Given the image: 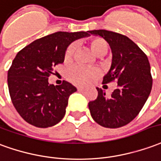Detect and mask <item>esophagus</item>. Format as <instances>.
Instances as JSON below:
<instances>
[{"mask_svg":"<svg viewBox=\"0 0 161 161\" xmlns=\"http://www.w3.org/2000/svg\"><path fill=\"white\" fill-rule=\"evenodd\" d=\"M77 90H78V91H83V90H84V87H83V86H77Z\"/></svg>","mask_w":161,"mask_h":161,"instance_id":"34e87169","label":"esophagus"}]
</instances>
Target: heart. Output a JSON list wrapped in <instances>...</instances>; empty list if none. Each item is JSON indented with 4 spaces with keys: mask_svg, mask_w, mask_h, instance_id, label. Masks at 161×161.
<instances>
[{
    "mask_svg": "<svg viewBox=\"0 0 161 161\" xmlns=\"http://www.w3.org/2000/svg\"><path fill=\"white\" fill-rule=\"evenodd\" d=\"M91 49L96 55H105L108 53V43L101 38L93 39L90 42ZM75 50V45L74 43L68 47L65 52V59L70 60ZM101 75V71L98 68H85L80 65H75L68 69V78L72 82L77 85H87Z\"/></svg>",
    "mask_w": 161,
    "mask_h": 161,
    "instance_id": "b5f03b06",
    "label": "heart"
}]
</instances>
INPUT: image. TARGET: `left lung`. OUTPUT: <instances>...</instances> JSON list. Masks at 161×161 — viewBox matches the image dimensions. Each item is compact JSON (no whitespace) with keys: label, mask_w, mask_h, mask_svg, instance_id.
<instances>
[{"label":"left lung","mask_w":161,"mask_h":161,"mask_svg":"<svg viewBox=\"0 0 161 161\" xmlns=\"http://www.w3.org/2000/svg\"><path fill=\"white\" fill-rule=\"evenodd\" d=\"M88 33L104 39L111 48L112 64L103 84L118 81V88L111 96L97 87V99L88 103L91 116L105 127L125 126L139 114L151 93L153 80L148 58L125 35L103 29Z\"/></svg>","instance_id":"1"}]
</instances>
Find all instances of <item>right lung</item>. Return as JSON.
Wrapping results in <instances>:
<instances>
[{"mask_svg": "<svg viewBox=\"0 0 161 161\" xmlns=\"http://www.w3.org/2000/svg\"><path fill=\"white\" fill-rule=\"evenodd\" d=\"M86 32H56L38 39L17 53L8 72V86L14 108L26 121L37 127L56 125L66 114L76 87L67 81L48 82L52 68L63 63L68 47L89 36Z\"/></svg>", "mask_w": 161, "mask_h": 161, "instance_id": "1", "label": "right lung"}]
</instances>
